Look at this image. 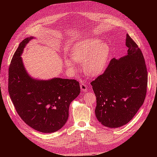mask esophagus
Here are the masks:
<instances>
[{
	"mask_svg": "<svg viewBox=\"0 0 157 157\" xmlns=\"http://www.w3.org/2000/svg\"><path fill=\"white\" fill-rule=\"evenodd\" d=\"M80 88H81V91H82V92H87L88 88H87L86 85L85 83H82V84H81V85H80Z\"/></svg>",
	"mask_w": 157,
	"mask_h": 157,
	"instance_id": "34e87169",
	"label": "esophagus"
}]
</instances>
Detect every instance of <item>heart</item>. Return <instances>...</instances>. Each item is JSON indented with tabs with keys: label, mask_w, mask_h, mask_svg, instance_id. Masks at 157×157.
Instances as JSON below:
<instances>
[{
	"label": "heart",
	"mask_w": 157,
	"mask_h": 157,
	"mask_svg": "<svg viewBox=\"0 0 157 157\" xmlns=\"http://www.w3.org/2000/svg\"><path fill=\"white\" fill-rule=\"evenodd\" d=\"M110 49L108 44L96 38L87 39L77 43L71 49V58H65L66 67L72 71L78 69L76 63H84V71L90 76H97L104 70Z\"/></svg>",
	"instance_id": "heart-1"
}]
</instances>
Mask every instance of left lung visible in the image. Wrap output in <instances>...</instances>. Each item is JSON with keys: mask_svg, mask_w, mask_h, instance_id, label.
Segmentation results:
<instances>
[{"mask_svg": "<svg viewBox=\"0 0 157 157\" xmlns=\"http://www.w3.org/2000/svg\"><path fill=\"white\" fill-rule=\"evenodd\" d=\"M125 44L127 54L113 59L105 72L91 83L97 97L95 116L109 128L128 123L146 95L147 73L143 55L128 34Z\"/></svg>", "mask_w": 157, "mask_h": 157, "instance_id": "8db88e82", "label": "left lung"}]
</instances>
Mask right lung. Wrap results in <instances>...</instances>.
Returning <instances> with one entry per match:
<instances>
[{"label": "right lung", "instance_id": "right-lung-1", "mask_svg": "<svg viewBox=\"0 0 157 157\" xmlns=\"http://www.w3.org/2000/svg\"><path fill=\"white\" fill-rule=\"evenodd\" d=\"M32 39L31 36L23 40L13 56L8 91L16 111L26 124L40 132L53 133L67 122L69 105L79 95L80 86L75 79L32 78L21 55Z\"/></svg>", "mask_w": 157, "mask_h": 157}]
</instances>
